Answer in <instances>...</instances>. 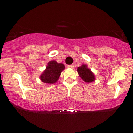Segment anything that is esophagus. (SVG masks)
<instances>
[{"instance_id":"obj_1","label":"esophagus","mask_w":133,"mask_h":133,"mask_svg":"<svg viewBox=\"0 0 133 133\" xmlns=\"http://www.w3.org/2000/svg\"><path fill=\"white\" fill-rule=\"evenodd\" d=\"M68 68H74V65H73V64L68 65Z\"/></svg>"}]
</instances>
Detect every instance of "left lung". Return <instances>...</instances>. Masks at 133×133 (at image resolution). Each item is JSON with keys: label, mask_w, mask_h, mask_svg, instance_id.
Wrapping results in <instances>:
<instances>
[{"label": "left lung", "mask_w": 133, "mask_h": 133, "mask_svg": "<svg viewBox=\"0 0 133 133\" xmlns=\"http://www.w3.org/2000/svg\"><path fill=\"white\" fill-rule=\"evenodd\" d=\"M77 72L83 81L86 82H91L94 81V74L89 69L87 68L86 65H82V66L77 68Z\"/></svg>", "instance_id": "left-lung-1"}]
</instances>
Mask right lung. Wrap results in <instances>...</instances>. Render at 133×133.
<instances>
[{
    "mask_svg": "<svg viewBox=\"0 0 133 133\" xmlns=\"http://www.w3.org/2000/svg\"><path fill=\"white\" fill-rule=\"evenodd\" d=\"M64 68L63 64L57 63L56 61H51L47 64L46 69L41 74V80L45 83H55L59 79L61 73Z\"/></svg>",
    "mask_w": 133,
    "mask_h": 133,
    "instance_id": "add662e5",
    "label": "right lung"
}]
</instances>
